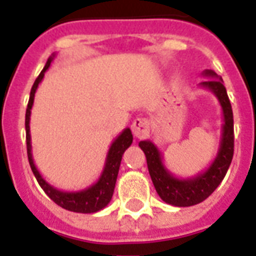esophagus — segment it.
<instances>
[{
	"label": "esophagus",
	"mask_w": 256,
	"mask_h": 256,
	"mask_svg": "<svg viewBox=\"0 0 256 256\" xmlns=\"http://www.w3.org/2000/svg\"><path fill=\"white\" fill-rule=\"evenodd\" d=\"M132 132L138 139H144L147 136L150 135V121L147 118H136L132 122Z\"/></svg>",
	"instance_id": "1"
}]
</instances>
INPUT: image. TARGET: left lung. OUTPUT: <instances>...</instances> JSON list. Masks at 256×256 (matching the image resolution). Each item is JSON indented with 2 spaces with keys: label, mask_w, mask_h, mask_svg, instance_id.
I'll return each instance as SVG.
<instances>
[{
  "label": "left lung",
  "mask_w": 256,
  "mask_h": 256,
  "mask_svg": "<svg viewBox=\"0 0 256 256\" xmlns=\"http://www.w3.org/2000/svg\"><path fill=\"white\" fill-rule=\"evenodd\" d=\"M202 74L204 78H208V80L202 82L199 86L210 90L216 95L222 109L221 140L217 156L210 164V166L195 176L178 178L168 170L164 164L161 151L152 142H139V147L146 154L147 168L156 194L164 202L172 206L188 207L203 202L221 184L233 158V112L228 98L226 88L224 86L222 79L212 69L203 70Z\"/></svg>",
  "instance_id": "1"
}]
</instances>
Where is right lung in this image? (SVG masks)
<instances>
[{
  "label": "right lung",
  "instance_id": "1",
  "mask_svg": "<svg viewBox=\"0 0 256 256\" xmlns=\"http://www.w3.org/2000/svg\"><path fill=\"white\" fill-rule=\"evenodd\" d=\"M54 56L56 54H52L49 57L44 68L42 69V72L36 78L32 88H31V92H30L28 106H27V112H26V139H27V154H28L30 166H31V170H32L34 176L36 178V182H39L40 188L46 192V195L54 203H57L58 206H61L65 210H69V212H83V214L96 212L102 210V208H105L112 200L116 187V180H117V176H118L121 158H122L124 151L132 144L134 136H132V132H130V128H126L120 135L116 138L109 147L108 156H106L105 166H104V170L100 173L98 182H94L90 187L84 188V190L72 192L61 191V190H57L50 182L44 180V176L39 173L38 168L35 166V164H34L31 135H30V118H31V109H32L36 88H38L39 83L44 80V72L49 69Z\"/></svg>",
  "mask_w": 256,
  "mask_h": 256
}]
</instances>
